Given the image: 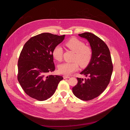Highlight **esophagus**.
Here are the masks:
<instances>
[{
	"label": "esophagus",
	"mask_w": 130,
	"mask_h": 130,
	"mask_svg": "<svg viewBox=\"0 0 130 130\" xmlns=\"http://www.w3.org/2000/svg\"><path fill=\"white\" fill-rule=\"evenodd\" d=\"M63 78L64 79H68V78H70V76H67V75H64L63 76Z\"/></svg>",
	"instance_id": "esophagus-1"
}]
</instances>
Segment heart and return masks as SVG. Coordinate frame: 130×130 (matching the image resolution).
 Wrapping results in <instances>:
<instances>
[{"instance_id":"heart-1","label":"heart","mask_w":130,"mask_h":130,"mask_svg":"<svg viewBox=\"0 0 130 130\" xmlns=\"http://www.w3.org/2000/svg\"><path fill=\"white\" fill-rule=\"evenodd\" d=\"M65 46L71 51L76 53L74 62H65L58 66L59 72L65 75H69L73 72L76 71L80 65L84 67L86 66L91 59L92 50L91 48L87 46L81 41L72 38L68 40L65 43ZM63 48L60 46H55L52 51L53 57L58 61L62 59Z\"/></svg>"}]
</instances>
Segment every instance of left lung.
Here are the masks:
<instances>
[{"mask_svg": "<svg viewBox=\"0 0 130 130\" xmlns=\"http://www.w3.org/2000/svg\"><path fill=\"white\" fill-rule=\"evenodd\" d=\"M79 35L88 41L92 57L87 67L80 72L87 78H77L78 84L72 88V92L79 99L88 101L98 97L106 89L113 67L109 50L101 39L90 32Z\"/></svg>", "mask_w": 130, "mask_h": 130, "instance_id": "obj_1", "label": "left lung"}]
</instances>
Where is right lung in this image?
<instances>
[{"label": "right lung", "mask_w": 130, "mask_h": 130, "mask_svg": "<svg viewBox=\"0 0 130 130\" xmlns=\"http://www.w3.org/2000/svg\"><path fill=\"white\" fill-rule=\"evenodd\" d=\"M65 36L43 33L32 37L24 45L18 61L17 79L30 97L39 101L48 99L63 79L62 76L47 74L55 70L52 51Z\"/></svg>", "instance_id": "add662e5"}]
</instances>
